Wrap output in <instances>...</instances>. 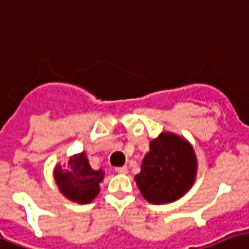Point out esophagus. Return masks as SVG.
<instances>
[{"label":"esophagus","mask_w":249,"mask_h":249,"mask_svg":"<svg viewBox=\"0 0 249 249\" xmlns=\"http://www.w3.org/2000/svg\"><path fill=\"white\" fill-rule=\"evenodd\" d=\"M115 172H118V173H122V175H124V173H127V172H128V169H127L126 165H123V167H117V168H115Z\"/></svg>","instance_id":"obj_1"}]
</instances>
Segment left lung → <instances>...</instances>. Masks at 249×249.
Masks as SVG:
<instances>
[{"label": "left lung", "instance_id": "8db88e82", "mask_svg": "<svg viewBox=\"0 0 249 249\" xmlns=\"http://www.w3.org/2000/svg\"><path fill=\"white\" fill-rule=\"evenodd\" d=\"M197 175V158L188 140L161 132L149 143V152L135 176L142 196L149 203L173 202L192 188Z\"/></svg>", "mask_w": 249, "mask_h": 249}]
</instances>
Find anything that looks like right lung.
Here are the masks:
<instances>
[{"label": "right lung", "mask_w": 249, "mask_h": 249, "mask_svg": "<svg viewBox=\"0 0 249 249\" xmlns=\"http://www.w3.org/2000/svg\"><path fill=\"white\" fill-rule=\"evenodd\" d=\"M53 176L61 193L77 203L91 202L100 193V182L104 180L102 169H91L85 152L73 155L65 168L57 165Z\"/></svg>", "instance_id": "1"}]
</instances>
